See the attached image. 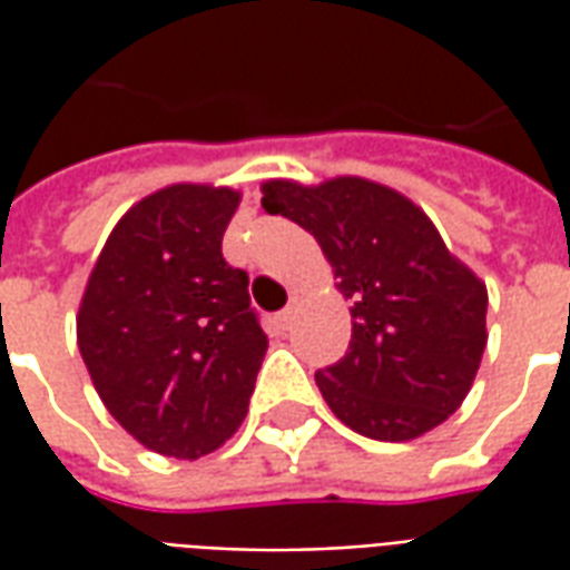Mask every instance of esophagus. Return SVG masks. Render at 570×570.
I'll list each match as a JSON object with an SVG mask.
<instances>
[{
  "label": "esophagus",
  "mask_w": 570,
  "mask_h": 570,
  "mask_svg": "<svg viewBox=\"0 0 570 570\" xmlns=\"http://www.w3.org/2000/svg\"><path fill=\"white\" fill-rule=\"evenodd\" d=\"M289 323H293V308L281 311V314H277V330L286 333V330H289Z\"/></svg>",
  "instance_id": "esophagus-1"
}]
</instances>
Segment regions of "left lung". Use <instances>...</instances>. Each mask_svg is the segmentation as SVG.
Listing matches in <instances>:
<instances>
[{
    "mask_svg": "<svg viewBox=\"0 0 570 570\" xmlns=\"http://www.w3.org/2000/svg\"><path fill=\"white\" fill-rule=\"evenodd\" d=\"M262 207L317 237L351 302L347 354L314 375L335 419L370 440L406 442L458 412L489 342V289L428 213L363 176L265 179Z\"/></svg>",
    "mask_w": 570,
    "mask_h": 570,
    "instance_id": "8db88e82",
    "label": "left lung"
}]
</instances>
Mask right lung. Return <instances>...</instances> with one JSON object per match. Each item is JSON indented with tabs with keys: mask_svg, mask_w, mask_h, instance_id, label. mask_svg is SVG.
Segmentation results:
<instances>
[{
	"mask_svg": "<svg viewBox=\"0 0 570 570\" xmlns=\"http://www.w3.org/2000/svg\"><path fill=\"white\" fill-rule=\"evenodd\" d=\"M240 191L174 183L106 237L76 338L109 415L151 452L195 461L244 421L268 351L249 277L223 259Z\"/></svg>",
	"mask_w": 570,
	"mask_h": 570,
	"instance_id": "1",
	"label": "right lung"
}]
</instances>
